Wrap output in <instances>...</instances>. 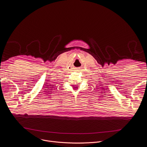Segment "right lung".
Listing matches in <instances>:
<instances>
[{
    "mask_svg": "<svg viewBox=\"0 0 147 147\" xmlns=\"http://www.w3.org/2000/svg\"><path fill=\"white\" fill-rule=\"evenodd\" d=\"M102 66H103V65H102Z\"/></svg>",
    "mask_w": 147,
    "mask_h": 147,
    "instance_id": "right-lung-1",
    "label": "right lung"
}]
</instances>
